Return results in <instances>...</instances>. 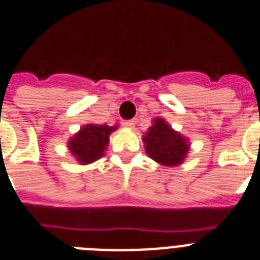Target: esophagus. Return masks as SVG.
<instances>
[{
	"label": "esophagus",
	"mask_w": 260,
	"mask_h": 260,
	"mask_svg": "<svg viewBox=\"0 0 260 260\" xmlns=\"http://www.w3.org/2000/svg\"><path fill=\"white\" fill-rule=\"evenodd\" d=\"M122 125L126 126V128H132L135 125V120H126V121H122Z\"/></svg>",
	"instance_id": "esophagus-1"
}]
</instances>
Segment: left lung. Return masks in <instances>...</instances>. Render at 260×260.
<instances>
[{
	"label": "left lung",
	"mask_w": 260,
	"mask_h": 260,
	"mask_svg": "<svg viewBox=\"0 0 260 260\" xmlns=\"http://www.w3.org/2000/svg\"><path fill=\"white\" fill-rule=\"evenodd\" d=\"M146 152L155 162L163 166H178L185 160L189 142L177 131H174L163 118L152 120V125L143 138Z\"/></svg>",
	"instance_id": "left-lung-1"
}]
</instances>
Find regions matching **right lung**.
<instances>
[{"mask_svg":"<svg viewBox=\"0 0 260 260\" xmlns=\"http://www.w3.org/2000/svg\"><path fill=\"white\" fill-rule=\"evenodd\" d=\"M117 129V125L86 124L69 140V150L77 158L79 165H89L104 156L109 144V135Z\"/></svg>","mask_w":260,"mask_h":260,"instance_id":"obj_1","label":"right lung"}]
</instances>
